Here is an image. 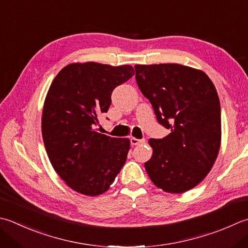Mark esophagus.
I'll use <instances>...</instances> for the list:
<instances>
[{
    "label": "esophagus",
    "instance_id": "34e87169",
    "mask_svg": "<svg viewBox=\"0 0 248 248\" xmlns=\"http://www.w3.org/2000/svg\"><path fill=\"white\" fill-rule=\"evenodd\" d=\"M130 142L132 145H140V144H143L145 143V140L142 139V140H139V139H135V138H131L130 139Z\"/></svg>",
    "mask_w": 248,
    "mask_h": 248
}]
</instances>
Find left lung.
<instances>
[{"instance_id": "obj_1", "label": "left lung", "mask_w": 248, "mask_h": 248, "mask_svg": "<svg viewBox=\"0 0 248 248\" xmlns=\"http://www.w3.org/2000/svg\"><path fill=\"white\" fill-rule=\"evenodd\" d=\"M135 79L153 105L158 123L171 133L150 139L145 162L152 182L166 192L183 193L211 171L220 148V103L204 72L176 63L137 64Z\"/></svg>"}]
</instances>
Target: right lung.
<instances>
[{"instance_id":"1","label":"right lung","mask_w":248,"mask_h":248,"mask_svg":"<svg viewBox=\"0 0 248 248\" xmlns=\"http://www.w3.org/2000/svg\"><path fill=\"white\" fill-rule=\"evenodd\" d=\"M134 75L131 65L72 63L51 82L43 108L42 134L53 169L73 190L94 197L108 190L127 160L129 139L96 132L111 92Z\"/></svg>"}]
</instances>
